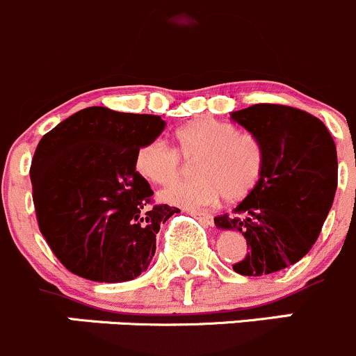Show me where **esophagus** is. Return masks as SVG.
<instances>
[{"label":"esophagus","instance_id":"34e87169","mask_svg":"<svg viewBox=\"0 0 356 356\" xmlns=\"http://www.w3.org/2000/svg\"><path fill=\"white\" fill-rule=\"evenodd\" d=\"M186 213H188L190 216L197 218L199 221H202V223L207 225V227H213V225H214V220H213V216H211V214L199 213V211H193V209H186Z\"/></svg>","mask_w":356,"mask_h":356}]
</instances>
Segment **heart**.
I'll list each match as a JSON object with an SVG mask.
<instances>
[{
	"label": "heart",
	"mask_w": 356,
	"mask_h": 356,
	"mask_svg": "<svg viewBox=\"0 0 356 356\" xmlns=\"http://www.w3.org/2000/svg\"><path fill=\"white\" fill-rule=\"evenodd\" d=\"M173 138L184 159H197V179L164 190V202L199 209L213 206L221 197L230 202L242 200L258 188L265 170V150L251 133L238 131L232 122L200 118L178 128ZM178 153L161 140H152L136 150L135 168L147 181L172 185L182 172Z\"/></svg>",
	"instance_id": "heart-1"
}]
</instances>
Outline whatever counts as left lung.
<instances>
[{"label": "left lung", "instance_id": "obj_1", "mask_svg": "<svg viewBox=\"0 0 356 356\" xmlns=\"http://www.w3.org/2000/svg\"><path fill=\"white\" fill-rule=\"evenodd\" d=\"M230 119L261 142L265 170L258 188L214 225L248 241L235 272L268 275L298 263L318 238L337 188L336 143L320 119L286 105L256 104Z\"/></svg>", "mask_w": 356, "mask_h": 356}]
</instances>
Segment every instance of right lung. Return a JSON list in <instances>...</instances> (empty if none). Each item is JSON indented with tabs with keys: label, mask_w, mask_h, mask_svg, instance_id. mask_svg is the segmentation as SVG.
I'll return each instance as SVG.
<instances>
[{
	"label": "right lung",
	"mask_w": 356,
	"mask_h": 356,
	"mask_svg": "<svg viewBox=\"0 0 356 356\" xmlns=\"http://www.w3.org/2000/svg\"><path fill=\"white\" fill-rule=\"evenodd\" d=\"M166 128L159 115L88 107L41 138L31 166L38 223L69 272L118 284L149 268L161 223L179 213L150 206L136 150Z\"/></svg>",
	"instance_id": "add662e5"
}]
</instances>
